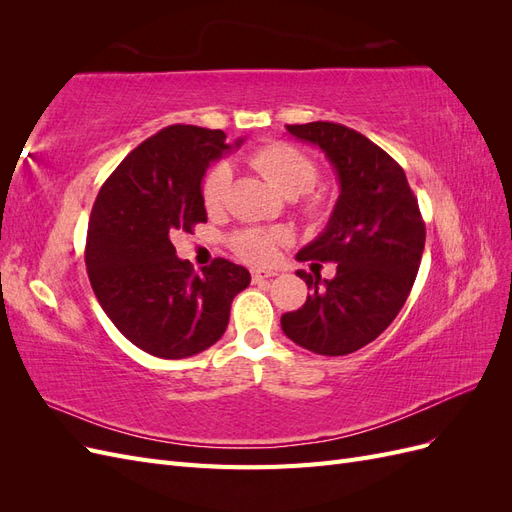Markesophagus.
Returning a JSON list of instances; mask_svg holds the SVG:
<instances>
[{"label":"esophagus","instance_id":"obj_1","mask_svg":"<svg viewBox=\"0 0 512 512\" xmlns=\"http://www.w3.org/2000/svg\"><path fill=\"white\" fill-rule=\"evenodd\" d=\"M275 273L273 271H265V269H256V271H252V280H254V284H260V282H267V280H271Z\"/></svg>","mask_w":512,"mask_h":512}]
</instances>
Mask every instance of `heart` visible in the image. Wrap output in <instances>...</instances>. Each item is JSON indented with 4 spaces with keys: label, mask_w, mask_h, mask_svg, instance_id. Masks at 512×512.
I'll return each mask as SVG.
<instances>
[{
    "label": "heart",
    "mask_w": 512,
    "mask_h": 512,
    "mask_svg": "<svg viewBox=\"0 0 512 512\" xmlns=\"http://www.w3.org/2000/svg\"><path fill=\"white\" fill-rule=\"evenodd\" d=\"M250 164L265 175L277 190L288 198L307 194L320 179V166L305 151L288 143H269L256 149L250 156ZM232 188V173L226 162H218L209 168V173L200 185V196L209 213H218L228 205ZM309 215H318L322 205L318 198H309L305 203ZM286 241L282 228H245L232 237L235 252L252 265H265L273 260L277 247Z\"/></svg>",
    "instance_id": "obj_1"
}]
</instances>
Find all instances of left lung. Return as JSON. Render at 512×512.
<instances>
[{
    "mask_svg": "<svg viewBox=\"0 0 512 512\" xmlns=\"http://www.w3.org/2000/svg\"><path fill=\"white\" fill-rule=\"evenodd\" d=\"M286 130L324 151L339 198L322 235L297 254L301 262H337V273L320 286V275L297 271L314 292L282 316V329L316 354H350L374 342L404 307L421 265L425 222L404 168L361 132L331 121Z\"/></svg>",
    "mask_w": 512,
    "mask_h": 512,
    "instance_id": "left-lung-1",
    "label": "left lung"
}]
</instances>
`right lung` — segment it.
Segmentation results:
<instances>
[{
    "label": "right lung",
    "instance_id": "1",
    "mask_svg": "<svg viewBox=\"0 0 512 512\" xmlns=\"http://www.w3.org/2000/svg\"><path fill=\"white\" fill-rule=\"evenodd\" d=\"M230 149L222 130L168 126L128 153L91 209V288L121 335L160 359H185L218 342L232 299L250 286V271L226 258L196 275L173 245L207 222L200 183Z\"/></svg>",
    "mask_w": 512,
    "mask_h": 512
}]
</instances>
